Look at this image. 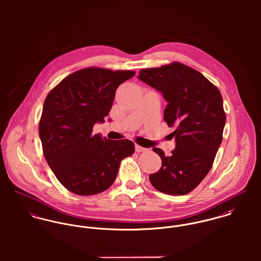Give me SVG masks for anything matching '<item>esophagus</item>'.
<instances>
[{
  "instance_id": "34e87169",
  "label": "esophagus",
  "mask_w": 261,
  "mask_h": 261,
  "mask_svg": "<svg viewBox=\"0 0 261 261\" xmlns=\"http://www.w3.org/2000/svg\"><path fill=\"white\" fill-rule=\"evenodd\" d=\"M136 151H138V152H141V151H146V150H148V149H146V148H143V147H141V146H139V145H136Z\"/></svg>"
}]
</instances>
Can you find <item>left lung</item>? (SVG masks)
Instances as JSON below:
<instances>
[{
	"instance_id": "8db88e82",
	"label": "left lung",
	"mask_w": 261,
	"mask_h": 261,
	"mask_svg": "<svg viewBox=\"0 0 261 261\" xmlns=\"http://www.w3.org/2000/svg\"><path fill=\"white\" fill-rule=\"evenodd\" d=\"M138 78L162 93L168 102L164 120L175 129L170 156L152 148L162 167L149 182L165 194L185 195L209 173L221 145L226 122L221 93L204 75L179 62L143 69Z\"/></svg>"
}]
</instances>
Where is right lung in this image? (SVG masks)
Here are the masks:
<instances>
[{"mask_svg": "<svg viewBox=\"0 0 261 261\" xmlns=\"http://www.w3.org/2000/svg\"><path fill=\"white\" fill-rule=\"evenodd\" d=\"M135 71L85 68L65 77L46 97L39 122L45 159L70 192L88 196L112 186L121 160L132 155V141L93 135L105 122L117 87ZM111 120V119H109Z\"/></svg>", "mask_w": 261, "mask_h": 261, "instance_id": "add662e5", "label": "right lung"}]
</instances>
